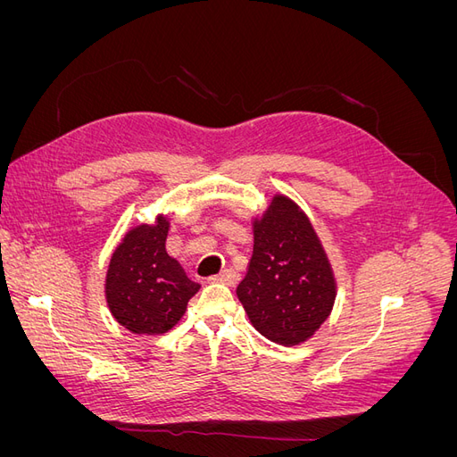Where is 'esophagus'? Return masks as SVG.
Segmentation results:
<instances>
[{"mask_svg":"<svg viewBox=\"0 0 457 457\" xmlns=\"http://www.w3.org/2000/svg\"><path fill=\"white\" fill-rule=\"evenodd\" d=\"M212 280H213V282H220V284H225V286H237L238 280H240V276H238L237 270L225 269L223 272H219L217 276H213Z\"/></svg>","mask_w":457,"mask_h":457,"instance_id":"1","label":"esophagus"}]
</instances>
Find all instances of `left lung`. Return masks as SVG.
<instances>
[{
	"label": "left lung",
	"instance_id": "1",
	"mask_svg": "<svg viewBox=\"0 0 457 457\" xmlns=\"http://www.w3.org/2000/svg\"><path fill=\"white\" fill-rule=\"evenodd\" d=\"M237 295L253 328L292 347L324 324L336 301V278L309 217L274 196L253 220V255Z\"/></svg>",
	"mask_w": 457,
	"mask_h": 457
}]
</instances>
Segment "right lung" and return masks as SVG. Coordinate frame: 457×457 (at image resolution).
<instances>
[{
    "label": "right lung",
    "instance_id": "obj_1",
    "mask_svg": "<svg viewBox=\"0 0 457 457\" xmlns=\"http://www.w3.org/2000/svg\"><path fill=\"white\" fill-rule=\"evenodd\" d=\"M170 220L131 228L110 259L106 303L116 320L139 336H160L181 320L200 284L165 252Z\"/></svg>",
    "mask_w": 457,
    "mask_h": 457
}]
</instances>
